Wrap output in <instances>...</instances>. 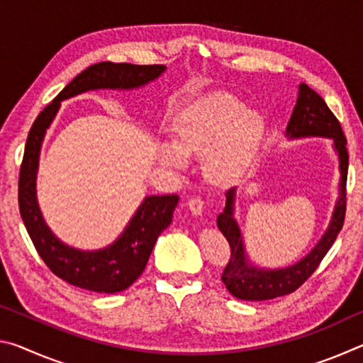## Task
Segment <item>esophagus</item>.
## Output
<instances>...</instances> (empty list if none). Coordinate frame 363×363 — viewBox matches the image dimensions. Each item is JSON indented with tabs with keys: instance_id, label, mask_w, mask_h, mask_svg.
Masks as SVG:
<instances>
[{
	"instance_id": "34e87169",
	"label": "esophagus",
	"mask_w": 363,
	"mask_h": 363,
	"mask_svg": "<svg viewBox=\"0 0 363 363\" xmlns=\"http://www.w3.org/2000/svg\"><path fill=\"white\" fill-rule=\"evenodd\" d=\"M203 200L200 199V196H195V199H192L189 201V210L192 214H195V216H200L201 213H203Z\"/></svg>"
}]
</instances>
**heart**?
Segmentation results:
<instances>
[{
    "label": "heart",
    "mask_w": 363,
    "mask_h": 363,
    "mask_svg": "<svg viewBox=\"0 0 363 363\" xmlns=\"http://www.w3.org/2000/svg\"><path fill=\"white\" fill-rule=\"evenodd\" d=\"M264 133V121L235 96L219 93L194 104L177 120L173 143L158 144L164 167L182 171L184 157L206 155L205 173L213 182L229 184L250 163Z\"/></svg>",
    "instance_id": "obj_1"
}]
</instances>
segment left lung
Returning <instances> with one entry per match:
<instances>
[{
    "instance_id": "obj_1",
    "label": "left lung",
    "mask_w": 363,
    "mask_h": 363,
    "mask_svg": "<svg viewBox=\"0 0 363 363\" xmlns=\"http://www.w3.org/2000/svg\"><path fill=\"white\" fill-rule=\"evenodd\" d=\"M286 139L304 138H327L333 140V150L337 155L340 168V184H337V199L327 230L323 232L314 248L291 266L279 269H266L251 262L243 242V233L235 219L237 187L225 192L224 211L218 216V227L230 245V261L223 274V281L227 290L243 301H266L293 293L314 274L323 256L328 253L337 233L342 229L344 213H346V179L349 157L346 150L340 121L331 113L327 104L314 89L301 83L298 88L296 106L293 108L290 121L285 131Z\"/></svg>"
}]
</instances>
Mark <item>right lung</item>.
Returning a JSON list of instances; mask_svg holds the SVG:
<instances>
[{"label": "right lung", "instance_id": "add662e5", "mask_svg": "<svg viewBox=\"0 0 363 363\" xmlns=\"http://www.w3.org/2000/svg\"><path fill=\"white\" fill-rule=\"evenodd\" d=\"M164 65L101 62L88 67L43 110L28 133L19 176V210L36 251L59 279L96 293H118L144 272L160 233L173 223L177 195H147L116 240L99 250H79L64 243L46 224L36 196L40 152L60 102L97 89L133 91L155 82Z\"/></svg>", "mask_w": 363, "mask_h": 363}]
</instances>
